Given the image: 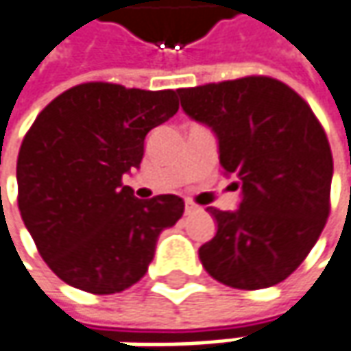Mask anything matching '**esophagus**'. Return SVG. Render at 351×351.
<instances>
[{"label": "esophagus", "mask_w": 351, "mask_h": 351, "mask_svg": "<svg viewBox=\"0 0 351 351\" xmlns=\"http://www.w3.org/2000/svg\"><path fill=\"white\" fill-rule=\"evenodd\" d=\"M184 210H186V213H195V210H198V206H196L193 200H186V202H184Z\"/></svg>", "instance_id": "obj_1"}]
</instances>
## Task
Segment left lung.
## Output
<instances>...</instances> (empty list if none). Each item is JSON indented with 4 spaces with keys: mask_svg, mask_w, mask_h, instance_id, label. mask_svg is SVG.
I'll return each mask as SVG.
<instances>
[{
    "mask_svg": "<svg viewBox=\"0 0 351 351\" xmlns=\"http://www.w3.org/2000/svg\"><path fill=\"white\" fill-rule=\"evenodd\" d=\"M182 111L213 129L224 175L238 178L237 210H206L217 234L200 246L204 270L238 290L286 280L314 248L330 215L334 160L310 105L272 77L178 89Z\"/></svg>",
    "mask_w": 351,
    "mask_h": 351,
    "instance_id": "8db88e82",
    "label": "left lung"
}]
</instances>
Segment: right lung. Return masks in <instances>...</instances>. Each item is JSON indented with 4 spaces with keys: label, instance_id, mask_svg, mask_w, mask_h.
<instances>
[{
    "label": "right lung",
    "instance_id": "1",
    "mask_svg": "<svg viewBox=\"0 0 351 351\" xmlns=\"http://www.w3.org/2000/svg\"><path fill=\"white\" fill-rule=\"evenodd\" d=\"M178 111L176 91L83 83L37 114L17 156V204L41 258L73 288L114 294L149 270L156 240L184 200L134 198L123 175L145 136Z\"/></svg>",
    "mask_w": 351,
    "mask_h": 351
}]
</instances>
